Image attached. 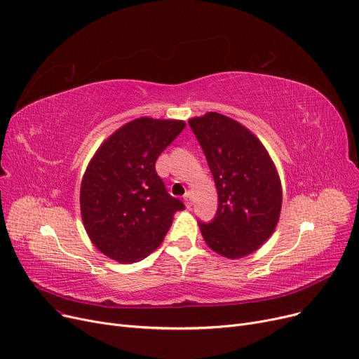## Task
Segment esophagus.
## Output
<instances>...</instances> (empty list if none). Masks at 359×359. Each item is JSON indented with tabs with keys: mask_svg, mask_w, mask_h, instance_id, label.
<instances>
[{
	"mask_svg": "<svg viewBox=\"0 0 359 359\" xmlns=\"http://www.w3.org/2000/svg\"><path fill=\"white\" fill-rule=\"evenodd\" d=\"M184 201H185V204H187V208H191V204H193V194H191L190 191H187V193L184 194Z\"/></svg>",
	"mask_w": 359,
	"mask_h": 359,
	"instance_id": "1",
	"label": "esophagus"
}]
</instances>
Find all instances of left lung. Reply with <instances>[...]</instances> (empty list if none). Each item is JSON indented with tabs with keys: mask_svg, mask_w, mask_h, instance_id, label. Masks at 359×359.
<instances>
[{
	"mask_svg": "<svg viewBox=\"0 0 359 359\" xmlns=\"http://www.w3.org/2000/svg\"><path fill=\"white\" fill-rule=\"evenodd\" d=\"M206 156L217 190V210L204 224L206 244L228 259H241L264 244L275 231L282 189L267 150L240 123L209 112L189 121Z\"/></svg>",
	"mask_w": 359,
	"mask_h": 359,
	"instance_id": "left-lung-1",
	"label": "left lung"
}]
</instances>
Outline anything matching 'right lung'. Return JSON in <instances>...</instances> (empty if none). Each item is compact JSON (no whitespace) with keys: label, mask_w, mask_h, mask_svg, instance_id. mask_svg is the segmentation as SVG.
I'll list each match as a JSON object with an SVG mask.
<instances>
[{"label":"right lung","mask_w":359,"mask_h":359,"mask_svg":"<svg viewBox=\"0 0 359 359\" xmlns=\"http://www.w3.org/2000/svg\"><path fill=\"white\" fill-rule=\"evenodd\" d=\"M184 121L139 118L116 130L81 181V219L95 247L119 263L140 262L163 241L185 206L166 191L155 163Z\"/></svg>","instance_id":"1"}]
</instances>
